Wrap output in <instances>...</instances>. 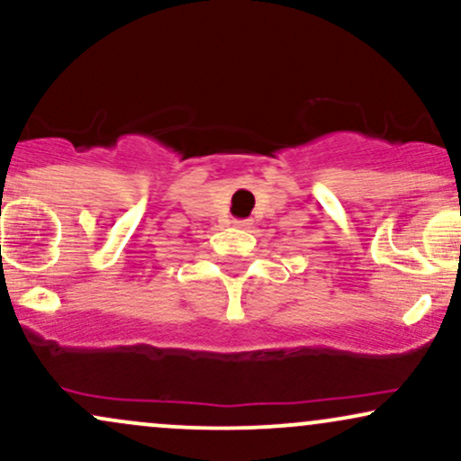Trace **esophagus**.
I'll use <instances>...</instances> for the list:
<instances>
[{
    "instance_id": "34e87169",
    "label": "esophagus",
    "mask_w": 461,
    "mask_h": 461,
    "mask_svg": "<svg viewBox=\"0 0 461 461\" xmlns=\"http://www.w3.org/2000/svg\"><path fill=\"white\" fill-rule=\"evenodd\" d=\"M234 223L238 225V227H249L251 223H249V221H234Z\"/></svg>"
}]
</instances>
